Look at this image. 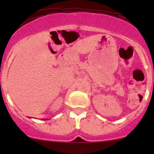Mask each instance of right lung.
I'll return each instance as SVG.
<instances>
[{"instance_id":"right-lung-1","label":"right lung","mask_w":154,"mask_h":154,"mask_svg":"<svg viewBox=\"0 0 154 154\" xmlns=\"http://www.w3.org/2000/svg\"><path fill=\"white\" fill-rule=\"evenodd\" d=\"M29 118H31V117H29ZM45 120H48V119H45Z\"/></svg>"}]
</instances>
